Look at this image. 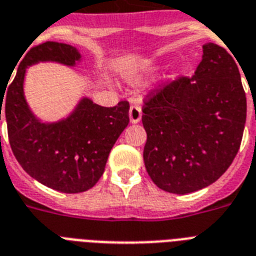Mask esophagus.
Instances as JSON below:
<instances>
[{"instance_id": "obj_1", "label": "esophagus", "mask_w": 256, "mask_h": 256, "mask_svg": "<svg viewBox=\"0 0 256 256\" xmlns=\"http://www.w3.org/2000/svg\"><path fill=\"white\" fill-rule=\"evenodd\" d=\"M128 116H130V122L132 124H138L140 120V116H142V108H140V104H132Z\"/></svg>"}]
</instances>
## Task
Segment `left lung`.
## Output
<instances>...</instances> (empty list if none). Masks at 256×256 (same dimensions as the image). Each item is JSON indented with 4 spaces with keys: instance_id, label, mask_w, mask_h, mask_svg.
I'll list each match as a JSON object with an SVG mask.
<instances>
[{
    "instance_id": "1",
    "label": "left lung",
    "mask_w": 256,
    "mask_h": 256,
    "mask_svg": "<svg viewBox=\"0 0 256 256\" xmlns=\"http://www.w3.org/2000/svg\"><path fill=\"white\" fill-rule=\"evenodd\" d=\"M142 112L144 160L152 182L172 194L210 186L238 154L246 124L236 62L222 46L203 45L194 76L152 88Z\"/></svg>"
}]
</instances>
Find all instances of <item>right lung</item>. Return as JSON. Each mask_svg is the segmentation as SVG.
I'll list each match as a JSON object with an SVG mask.
<instances>
[{"instance_id": "add662e5", "label": "right lung", "mask_w": 256, "mask_h": 256, "mask_svg": "<svg viewBox=\"0 0 256 256\" xmlns=\"http://www.w3.org/2000/svg\"><path fill=\"white\" fill-rule=\"evenodd\" d=\"M80 58L78 50L66 44L48 41L33 46L18 66L6 92H0V120L2 112L18 164L32 178L66 194L88 191L100 180L110 150L130 122L128 100L102 108L88 98L81 100L68 120L58 124H44L34 118L22 90L26 66L38 61L72 66Z\"/></svg>"}]
</instances>
